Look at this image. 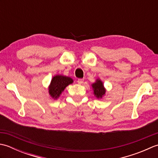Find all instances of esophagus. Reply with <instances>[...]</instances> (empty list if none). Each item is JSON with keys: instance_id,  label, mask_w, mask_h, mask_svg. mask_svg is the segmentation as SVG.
<instances>
[{"instance_id": "1", "label": "esophagus", "mask_w": 158, "mask_h": 158, "mask_svg": "<svg viewBox=\"0 0 158 158\" xmlns=\"http://www.w3.org/2000/svg\"><path fill=\"white\" fill-rule=\"evenodd\" d=\"M77 82H78L79 84L81 85L83 83V79H79L78 80H77Z\"/></svg>"}]
</instances>
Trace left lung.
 <instances>
[{"label":"left lung","instance_id":"obj_1","mask_svg":"<svg viewBox=\"0 0 158 158\" xmlns=\"http://www.w3.org/2000/svg\"><path fill=\"white\" fill-rule=\"evenodd\" d=\"M93 94L96 98L101 99L105 96L106 89L104 86L102 80L98 78L96 79V81L92 84Z\"/></svg>","mask_w":158,"mask_h":158}]
</instances>
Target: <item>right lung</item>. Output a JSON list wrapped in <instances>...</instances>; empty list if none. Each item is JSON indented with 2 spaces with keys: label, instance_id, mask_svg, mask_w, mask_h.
<instances>
[{
  "label": "right lung",
  "instance_id": "1",
  "mask_svg": "<svg viewBox=\"0 0 158 158\" xmlns=\"http://www.w3.org/2000/svg\"><path fill=\"white\" fill-rule=\"evenodd\" d=\"M73 83V79L69 77L62 75H56L53 77L48 86V92L53 100H58L67 86Z\"/></svg>",
  "mask_w": 158,
  "mask_h": 158
}]
</instances>
